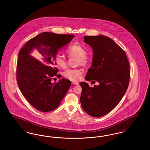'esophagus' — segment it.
<instances>
[{
	"label": "esophagus",
	"instance_id": "esophagus-1",
	"mask_svg": "<svg viewBox=\"0 0 150 150\" xmlns=\"http://www.w3.org/2000/svg\"><path fill=\"white\" fill-rule=\"evenodd\" d=\"M72 85H78L79 83H78V82H75V81H72Z\"/></svg>",
	"mask_w": 150,
	"mask_h": 150
}]
</instances>
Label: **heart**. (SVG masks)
I'll list each match as a JSON object with an SVG mask.
<instances>
[{
	"label": "heart",
	"instance_id": "obj_1",
	"mask_svg": "<svg viewBox=\"0 0 150 150\" xmlns=\"http://www.w3.org/2000/svg\"><path fill=\"white\" fill-rule=\"evenodd\" d=\"M66 53L69 57H76L78 58L76 64L85 66L89 62L88 58L86 56V50L82 46L79 44H72L66 50ZM54 61L57 66L64 69L67 67L66 59L59 53L56 54ZM82 70L80 69H70L63 72L64 78L71 81H78L81 78Z\"/></svg>",
	"mask_w": 150,
	"mask_h": 150
}]
</instances>
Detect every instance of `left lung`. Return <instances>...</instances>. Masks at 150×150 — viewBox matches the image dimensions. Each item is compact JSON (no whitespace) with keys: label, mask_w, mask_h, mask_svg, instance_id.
I'll list each match as a JSON object with an SVG mask.
<instances>
[{"label":"left lung","mask_w":150,"mask_h":150,"mask_svg":"<svg viewBox=\"0 0 150 150\" xmlns=\"http://www.w3.org/2000/svg\"><path fill=\"white\" fill-rule=\"evenodd\" d=\"M84 42L93 50L92 66L85 79L99 85L92 88L85 82L80 83V103L88 114L100 117L112 111L125 94L129 83L130 66L125 51L111 38L85 36Z\"/></svg>","instance_id":"left-lung-1"}]
</instances>
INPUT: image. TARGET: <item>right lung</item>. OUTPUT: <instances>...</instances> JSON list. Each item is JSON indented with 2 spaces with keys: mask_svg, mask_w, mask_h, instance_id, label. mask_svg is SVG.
Here are the masks:
<instances>
[{
  "mask_svg": "<svg viewBox=\"0 0 150 150\" xmlns=\"http://www.w3.org/2000/svg\"><path fill=\"white\" fill-rule=\"evenodd\" d=\"M74 37L44 32L30 39L19 52L18 86L30 105L41 112L57 108L71 86V81L66 79L53 83L51 80L61 78L54 66L56 54Z\"/></svg>",
  "mask_w": 150,
  "mask_h": 150,
  "instance_id": "right-lung-1",
  "label": "right lung"
}]
</instances>
